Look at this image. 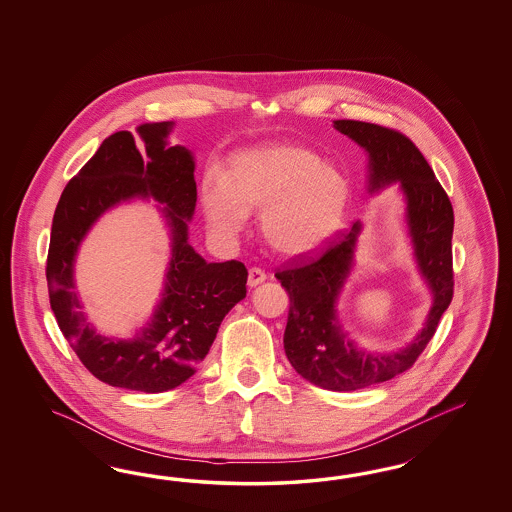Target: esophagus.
Instances as JSON below:
<instances>
[{"mask_svg": "<svg viewBox=\"0 0 512 512\" xmlns=\"http://www.w3.org/2000/svg\"><path fill=\"white\" fill-rule=\"evenodd\" d=\"M264 279H266V274H264V270H261V268H257V266H253V268H249V274H248L249 287H257V285H259V283H263Z\"/></svg>", "mask_w": 512, "mask_h": 512, "instance_id": "34e87169", "label": "esophagus"}]
</instances>
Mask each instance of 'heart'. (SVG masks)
Segmentation results:
<instances>
[{
	"label": "heart",
	"instance_id": "b5f03b06",
	"mask_svg": "<svg viewBox=\"0 0 512 512\" xmlns=\"http://www.w3.org/2000/svg\"><path fill=\"white\" fill-rule=\"evenodd\" d=\"M351 195L349 178L310 148L295 142H266L236 154L229 174L208 171L202 204L210 227L234 236L261 212L264 242L283 257L323 248L340 231Z\"/></svg>",
	"mask_w": 512,
	"mask_h": 512
}]
</instances>
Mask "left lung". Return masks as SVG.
Instances as JSON below:
<instances>
[{
    "instance_id": "obj_1",
    "label": "left lung",
    "mask_w": 512,
    "mask_h": 512,
    "mask_svg": "<svg viewBox=\"0 0 512 512\" xmlns=\"http://www.w3.org/2000/svg\"><path fill=\"white\" fill-rule=\"evenodd\" d=\"M334 127L366 150L370 193L400 184L413 257L432 293V306L413 341L390 353H372L358 349L338 319V298L355 264L360 221L319 259L276 274L291 300L283 334L291 366L317 387L351 392L409 370L434 338L439 319L452 300L454 212L432 167L400 131L355 120H336Z\"/></svg>"
}]
</instances>
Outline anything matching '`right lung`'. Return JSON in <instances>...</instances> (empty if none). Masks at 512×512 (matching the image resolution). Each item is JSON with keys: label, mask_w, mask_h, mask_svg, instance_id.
I'll return each instance as SVG.
<instances>
[{"label": "right lung", "mask_w": 512, "mask_h": 512, "mask_svg": "<svg viewBox=\"0 0 512 512\" xmlns=\"http://www.w3.org/2000/svg\"><path fill=\"white\" fill-rule=\"evenodd\" d=\"M172 122L142 124L140 140L118 131L63 189L52 219L47 281L50 308L80 362L103 383L139 392L180 387L197 372L223 317L246 296L248 270L238 261L206 263L187 242L195 214V159L171 146ZM135 198H154L172 233L166 287L151 321L131 339L99 335L74 291L77 248L98 217Z\"/></svg>", "instance_id": "1"}]
</instances>
